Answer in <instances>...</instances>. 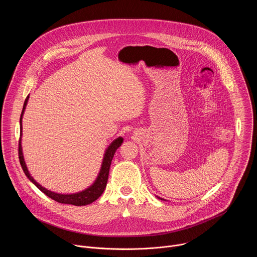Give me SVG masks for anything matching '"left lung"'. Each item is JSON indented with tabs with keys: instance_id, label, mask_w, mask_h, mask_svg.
Here are the masks:
<instances>
[{
	"instance_id": "1",
	"label": "left lung",
	"mask_w": 257,
	"mask_h": 257,
	"mask_svg": "<svg viewBox=\"0 0 257 257\" xmlns=\"http://www.w3.org/2000/svg\"><path fill=\"white\" fill-rule=\"evenodd\" d=\"M159 198H160V197H159ZM160 199H162V198H160Z\"/></svg>"
}]
</instances>
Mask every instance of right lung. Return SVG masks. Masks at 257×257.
Listing matches in <instances>:
<instances>
[{
    "label": "right lung",
    "instance_id": "obj_1",
    "mask_svg": "<svg viewBox=\"0 0 257 257\" xmlns=\"http://www.w3.org/2000/svg\"><path fill=\"white\" fill-rule=\"evenodd\" d=\"M28 98H29V95L26 97V99L24 101L23 109H22L21 117H20V136L22 135V116H23V113H24L25 106L27 104ZM122 142H123V138L118 137L111 144H109V146L106 149V151L104 153L101 168H100L99 174H98L95 182L87 189H85L81 192H78V193H74V194H59V193H55L53 191H50V190L46 189L45 187H43L42 185H40L39 183L31 177V175L29 174V172L27 170L26 164L24 162V158H23V154H22V148H21V137H20V140H19L18 155H19L20 165L22 167V170H23L24 174L42 192H44L47 196H49L50 198L54 199L57 202L64 203V204H72V205H76V206H81V205H86V204H89V203L93 202L94 200H96L102 194V192H103V190L106 186V183H107L108 172H109V167H111L112 160L114 158V155H115L116 151L120 148V145L122 144Z\"/></svg>",
    "mask_w": 257,
    "mask_h": 257
}]
</instances>
